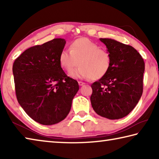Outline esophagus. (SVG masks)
<instances>
[{
  "label": "esophagus",
  "instance_id": "esophagus-1",
  "mask_svg": "<svg viewBox=\"0 0 159 159\" xmlns=\"http://www.w3.org/2000/svg\"><path fill=\"white\" fill-rule=\"evenodd\" d=\"M84 84H85V83H83V82H82V81H79V85L80 86L83 85Z\"/></svg>",
  "mask_w": 159,
  "mask_h": 159
}]
</instances>
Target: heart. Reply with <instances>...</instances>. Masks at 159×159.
I'll list each match as a JSON object with an SVG mask.
<instances>
[{
    "mask_svg": "<svg viewBox=\"0 0 159 159\" xmlns=\"http://www.w3.org/2000/svg\"><path fill=\"white\" fill-rule=\"evenodd\" d=\"M61 66L67 73L80 66L71 74L74 78L98 80L108 73L111 57L108 51L86 38H80L71 43L70 50H63L59 57Z\"/></svg>",
    "mask_w": 159,
    "mask_h": 159,
    "instance_id": "heart-1",
    "label": "heart"
}]
</instances>
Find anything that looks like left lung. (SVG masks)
Masks as SVG:
<instances>
[{"mask_svg": "<svg viewBox=\"0 0 159 159\" xmlns=\"http://www.w3.org/2000/svg\"><path fill=\"white\" fill-rule=\"evenodd\" d=\"M111 57L109 71L91 85L90 102L102 117L114 120L133 111L143 92L144 61L130 45L111 39H100Z\"/></svg>", "mask_w": 159, "mask_h": 159, "instance_id": "left-lung-1", "label": "left lung"}]
</instances>
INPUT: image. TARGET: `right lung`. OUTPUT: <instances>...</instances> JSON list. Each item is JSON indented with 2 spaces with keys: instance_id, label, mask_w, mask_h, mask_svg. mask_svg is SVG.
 Masks as SVG:
<instances>
[{
  "instance_id": "1",
  "label": "right lung",
  "mask_w": 159,
  "mask_h": 159,
  "mask_svg": "<svg viewBox=\"0 0 159 159\" xmlns=\"http://www.w3.org/2000/svg\"><path fill=\"white\" fill-rule=\"evenodd\" d=\"M66 44L55 39L26 50L12 66L17 101L35 121L50 125L69 114L79 90L77 80L67 76L59 57Z\"/></svg>"
}]
</instances>
